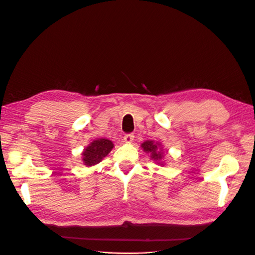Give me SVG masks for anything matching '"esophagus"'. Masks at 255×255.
Instances as JSON below:
<instances>
[{
	"label": "esophagus",
	"mask_w": 255,
	"mask_h": 255,
	"mask_svg": "<svg viewBox=\"0 0 255 255\" xmlns=\"http://www.w3.org/2000/svg\"><path fill=\"white\" fill-rule=\"evenodd\" d=\"M133 139H134V135H133L132 133H129V134H126V135L124 136V140H125V142H127V143H131V142L133 141Z\"/></svg>",
	"instance_id": "obj_1"
}]
</instances>
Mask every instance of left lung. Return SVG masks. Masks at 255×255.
<instances>
[{
  "instance_id": "left-lung-1",
  "label": "left lung",
  "mask_w": 255,
  "mask_h": 255,
  "mask_svg": "<svg viewBox=\"0 0 255 255\" xmlns=\"http://www.w3.org/2000/svg\"><path fill=\"white\" fill-rule=\"evenodd\" d=\"M141 148L145 153H149L151 155V158L156 161L159 164H162V162H160L163 158L162 150H161V144L155 142L153 140H146L141 143Z\"/></svg>"
}]
</instances>
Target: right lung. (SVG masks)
I'll list each match as a JSON object with an SVG mask.
<instances>
[{"instance_id":"obj_1","label":"right lung","mask_w":255,"mask_h":255,"mask_svg":"<svg viewBox=\"0 0 255 255\" xmlns=\"http://www.w3.org/2000/svg\"><path fill=\"white\" fill-rule=\"evenodd\" d=\"M113 141L106 138L93 140L83 152L84 164L87 166H92L101 162L102 159L107 156V154L113 150Z\"/></svg>"}]
</instances>
